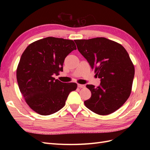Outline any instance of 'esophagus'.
<instances>
[{
  "instance_id": "obj_1",
  "label": "esophagus",
  "mask_w": 150,
  "mask_h": 150,
  "mask_svg": "<svg viewBox=\"0 0 150 150\" xmlns=\"http://www.w3.org/2000/svg\"><path fill=\"white\" fill-rule=\"evenodd\" d=\"M78 87L79 88H83L85 87V86L84 84H78Z\"/></svg>"
}]
</instances>
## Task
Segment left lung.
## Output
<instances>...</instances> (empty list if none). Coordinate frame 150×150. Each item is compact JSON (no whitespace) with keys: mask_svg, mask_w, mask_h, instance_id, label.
Listing matches in <instances>:
<instances>
[{"mask_svg":"<svg viewBox=\"0 0 150 150\" xmlns=\"http://www.w3.org/2000/svg\"><path fill=\"white\" fill-rule=\"evenodd\" d=\"M74 42L101 81L96 88L86 85L91 96L84 101L85 106L99 115L116 111L123 105L131 91L134 67L128 53L121 44L104 38Z\"/></svg>","mask_w":150,"mask_h":150,"instance_id":"left-lung-1","label":"left lung"}]
</instances>
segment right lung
<instances>
[{"label":"right lung","instance_id":"right-lung-1","mask_svg":"<svg viewBox=\"0 0 150 150\" xmlns=\"http://www.w3.org/2000/svg\"><path fill=\"white\" fill-rule=\"evenodd\" d=\"M76 49L73 40L48 37L29 44L22 53L16 72L18 85L27 104L38 114L59 111L76 89V83L53 78L63 71L66 57Z\"/></svg>","mask_w":150,"mask_h":150}]
</instances>
